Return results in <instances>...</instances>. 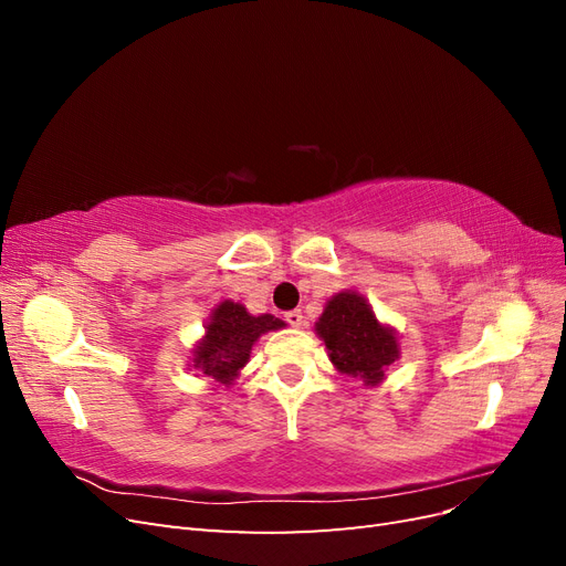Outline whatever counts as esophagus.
I'll return each instance as SVG.
<instances>
[{
	"label": "esophagus",
	"mask_w": 566,
	"mask_h": 566,
	"mask_svg": "<svg viewBox=\"0 0 566 566\" xmlns=\"http://www.w3.org/2000/svg\"><path fill=\"white\" fill-rule=\"evenodd\" d=\"M285 321H287V325H293V328H302V325H304V314L300 310L285 312Z\"/></svg>",
	"instance_id": "1"
}]
</instances>
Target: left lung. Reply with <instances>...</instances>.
Instances as JSON below:
<instances>
[{
	"mask_svg": "<svg viewBox=\"0 0 566 566\" xmlns=\"http://www.w3.org/2000/svg\"><path fill=\"white\" fill-rule=\"evenodd\" d=\"M335 368L364 385H378L399 358L397 337L378 323L368 302L356 293L335 295L316 323Z\"/></svg>",
	"mask_w": 566,
	"mask_h": 566,
	"instance_id": "1",
	"label": "left lung"
}]
</instances>
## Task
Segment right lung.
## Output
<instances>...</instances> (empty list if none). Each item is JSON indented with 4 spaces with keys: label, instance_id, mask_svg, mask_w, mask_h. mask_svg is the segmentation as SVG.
Listing matches in <instances>:
<instances>
[{
    "label": "right lung",
    "instance_id": "right-lung-1",
    "mask_svg": "<svg viewBox=\"0 0 566 566\" xmlns=\"http://www.w3.org/2000/svg\"><path fill=\"white\" fill-rule=\"evenodd\" d=\"M283 321L262 314L250 316L243 304L235 302H221L205 331V339L200 347L193 352V366L200 368L208 378L231 385L233 378L241 370L252 352V345L262 333L283 328Z\"/></svg>",
    "mask_w": 566,
    "mask_h": 566
}]
</instances>
